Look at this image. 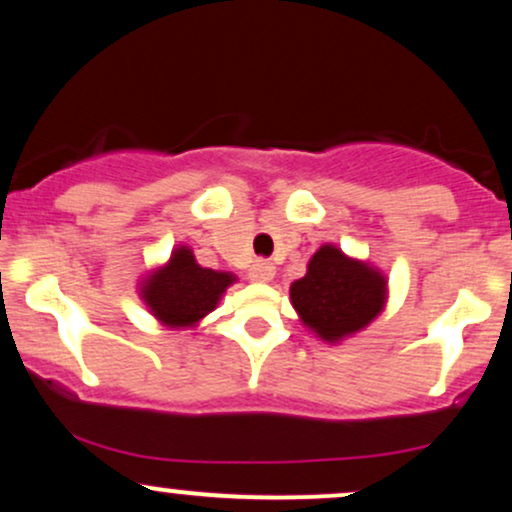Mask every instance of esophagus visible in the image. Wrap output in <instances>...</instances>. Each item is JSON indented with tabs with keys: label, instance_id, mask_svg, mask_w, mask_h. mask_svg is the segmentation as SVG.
<instances>
[{
	"label": "esophagus",
	"instance_id": "1",
	"mask_svg": "<svg viewBox=\"0 0 512 512\" xmlns=\"http://www.w3.org/2000/svg\"><path fill=\"white\" fill-rule=\"evenodd\" d=\"M274 276V264L267 260H255L250 267V279L255 281H269Z\"/></svg>",
	"mask_w": 512,
	"mask_h": 512
}]
</instances>
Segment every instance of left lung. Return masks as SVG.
<instances>
[{
  "instance_id": "left-lung-1",
  "label": "left lung",
  "mask_w": 512,
  "mask_h": 512,
  "mask_svg": "<svg viewBox=\"0 0 512 512\" xmlns=\"http://www.w3.org/2000/svg\"><path fill=\"white\" fill-rule=\"evenodd\" d=\"M385 301V279L349 260L332 245L313 255L308 274L291 284V303L301 320L327 342L366 327Z\"/></svg>"
}]
</instances>
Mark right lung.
Listing matches in <instances>:
<instances>
[{
	"label": "right lung",
	"instance_id": "add662e5",
	"mask_svg": "<svg viewBox=\"0 0 512 512\" xmlns=\"http://www.w3.org/2000/svg\"><path fill=\"white\" fill-rule=\"evenodd\" d=\"M231 281V274L199 267L195 255L180 248L173 252L168 267L151 276L144 289V301L161 322L187 327L216 308Z\"/></svg>",
	"mask_w": 512,
	"mask_h": 512
}]
</instances>
